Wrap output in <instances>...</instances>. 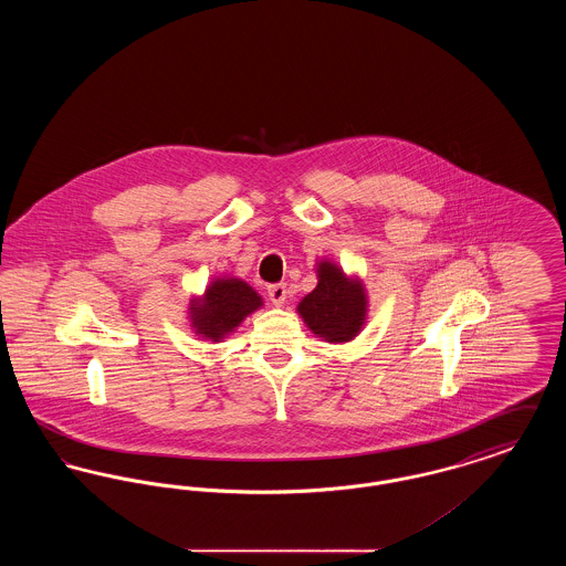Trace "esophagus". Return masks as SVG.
Masks as SVG:
<instances>
[{
  "label": "esophagus",
  "mask_w": 566,
  "mask_h": 566,
  "mask_svg": "<svg viewBox=\"0 0 566 566\" xmlns=\"http://www.w3.org/2000/svg\"><path fill=\"white\" fill-rule=\"evenodd\" d=\"M268 293H270L271 303H273V305H284V301L289 298L286 284H271L270 289H268Z\"/></svg>",
  "instance_id": "34e87169"
}]
</instances>
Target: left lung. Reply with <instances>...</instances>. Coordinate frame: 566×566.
Returning a JSON list of instances; mask_svg holds the SVG:
<instances>
[{
  "mask_svg": "<svg viewBox=\"0 0 566 566\" xmlns=\"http://www.w3.org/2000/svg\"><path fill=\"white\" fill-rule=\"evenodd\" d=\"M318 275V286L298 303V314L328 342H350L365 321L363 286L348 282L331 263H321Z\"/></svg>",
  "mask_w": 566,
  "mask_h": 566,
  "instance_id": "left-lung-1",
  "label": "left lung"
}]
</instances>
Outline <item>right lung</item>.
Instances as JSON below:
<instances>
[{
  "label": "right lung",
  "instance_id": "right-lung-1",
  "mask_svg": "<svg viewBox=\"0 0 566 566\" xmlns=\"http://www.w3.org/2000/svg\"><path fill=\"white\" fill-rule=\"evenodd\" d=\"M256 295L245 282L240 280H216L206 291L203 303H197L192 310V324L199 333L210 339H220L227 331L235 328L243 318L261 305Z\"/></svg>",
  "mask_w": 566,
  "mask_h": 566
}]
</instances>
